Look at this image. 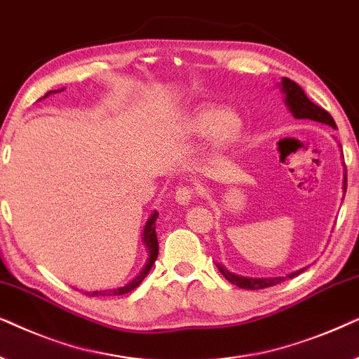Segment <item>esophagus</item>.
Listing matches in <instances>:
<instances>
[{
    "mask_svg": "<svg viewBox=\"0 0 359 359\" xmlns=\"http://www.w3.org/2000/svg\"><path fill=\"white\" fill-rule=\"evenodd\" d=\"M195 197V190L189 185H184V187H179L175 190V202L179 205H189Z\"/></svg>",
    "mask_w": 359,
    "mask_h": 359,
    "instance_id": "34e87169",
    "label": "esophagus"
}]
</instances>
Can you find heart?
Masks as SVG:
<instances>
[{
	"label": "heart",
	"instance_id": "heart-1",
	"mask_svg": "<svg viewBox=\"0 0 359 359\" xmlns=\"http://www.w3.org/2000/svg\"><path fill=\"white\" fill-rule=\"evenodd\" d=\"M243 131V119L235 109L202 108L185 119L180 135L192 140L208 137L217 149H224L236 142Z\"/></svg>",
	"mask_w": 359,
	"mask_h": 359
}]
</instances>
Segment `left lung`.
<instances>
[{
    "mask_svg": "<svg viewBox=\"0 0 359 359\" xmlns=\"http://www.w3.org/2000/svg\"><path fill=\"white\" fill-rule=\"evenodd\" d=\"M280 92L284 93V103L285 107L289 108V111L292 113V116L295 119H310V121H317V123H323L332 126L333 130H337V124L333 121L332 114L328 111H325L323 108L317 107V104L312 103L309 100L307 95L304 93V90L299 87L294 80L284 76L283 82L279 83ZM343 156V154H341ZM343 167H345V162H343ZM343 194L346 192V167L343 169ZM218 271L226 277L231 284L238 285L241 289H248V290H259V289H266V287H272V285L283 283L285 279H292V277L299 276L300 272L305 271V267L299 271H294L287 274L285 277H245V276H238L235 272H229L226 267L223 264H217Z\"/></svg>",
    "mask_w": 359,
    "mask_h": 359,
    "instance_id": "obj_1",
    "label": "left lung"
}]
</instances>
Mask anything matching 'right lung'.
Returning a JSON list of instances; mask_svg holds the SVG:
<instances>
[{
  "instance_id": "right-lung-1",
  "label": "right lung",
  "mask_w": 359,
  "mask_h": 359,
  "mask_svg": "<svg viewBox=\"0 0 359 359\" xmlns=\"http://www.w3.org/2000/svg\"><path fill=\"white\" fill-rule=\"evenodd\" d=\"M57 92H64V88L47 92L42 98H47L49 95L57 93ZM157 217H159V213H157L154 210V212L151 213V217L147 218V222L144 224V229H142V243H144V246L147 250V261H146V264L142 266V269L137 272L135 279H131L130 283H128L126 285H123V287L111 289V290H93V292H85V294L90 295V297H98V295H123V294L131 292V290H135L137 285H140L142 280H144V277L149 274L151 267L154 266V262L157 259V255H159V241H157V235H156V219H157Z\"/></svg>"
}]
</instances>
